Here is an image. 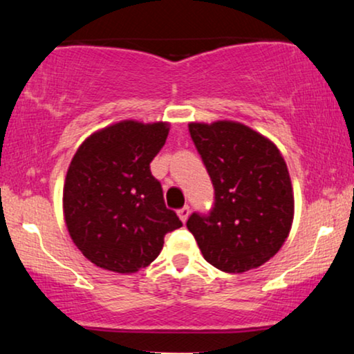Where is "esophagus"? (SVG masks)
Wrapping results in <instances>:
<instances>
[{
    "instance_id": "1",
    "label": "esophagus",
    "mask_w": 354,
    "mask_h": 354,
    "mask_svg": "<svg viewBox=\"0 0 354 354\" xmlns=\"http://www.w3.org/2000/svg\"><path fill=\"white\" fill-rule=\"evenodd\" d=\"M189 212H191V209H189V207H187V205L181 207V209L178 210V215H180V218H181L183 223H185V221L187 220V216H189Z\"/></svg>"
}]
</instances>
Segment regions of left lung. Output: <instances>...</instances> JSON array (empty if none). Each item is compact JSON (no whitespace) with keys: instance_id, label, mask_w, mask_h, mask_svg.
Here are the masks:
<instances>
[{"instance_id":"left-lung-1","label":"left lung","mask_w":354,"mask_h":354,"mask_svg":"<svg viewBox=\"0 0 354 354\" xmlns=\"http://www.w3.org/2000/svg\"><path fill=\"white\" fill-rule=\"evenodd\" d=\"M189 133L214 185V205L191 214L187 230L220 270L262 266L283 246L293 221V189L280 150L239 122H191Z\"/></svg>"}]
</instances>
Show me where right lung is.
Returning a JSON list of instances; mask_svg holds the SVG:
<instances>
[{"label": "right lung", "instance_id": "obj_1", "mask_svg": "<svg viewBox=\"0 0 354 354\" xmlns=\"http://www.w3.org/2000/svg\"><path fill=\"white\" fill-rule=\"evenodd\" d=\"M167 136V122L121 121L75 152L64 183V220L75 246L97 267L138 272L157 259L165 234L183 226L150 171Z\"/></svg>", "mask_w": 354, "mask_h": 354}]
</instances>
